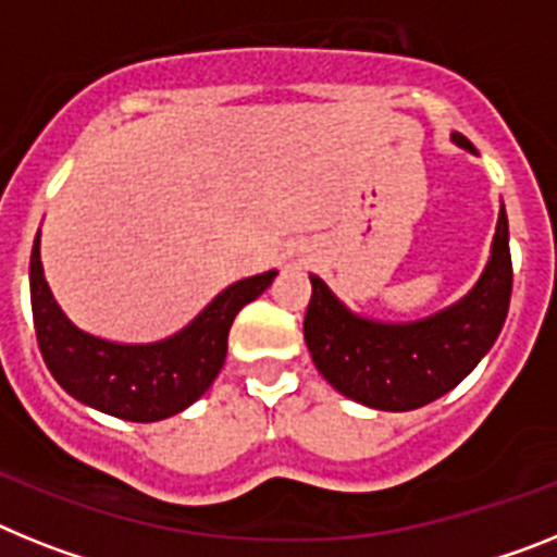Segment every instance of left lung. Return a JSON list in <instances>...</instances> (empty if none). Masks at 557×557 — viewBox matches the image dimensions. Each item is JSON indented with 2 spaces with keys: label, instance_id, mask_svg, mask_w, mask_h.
I'll list each match as a JSON object with an SVG mask.
<instances>
[{
  "label": "left lung",
  "instance_id": "obj_1",
  "mask_svg": "<svg viewBox=\"0 0 557 557\" xmlns=\"http://www.w3.org/2000/svg\"><path fill=\"white\" fill-rule=\"evenodd\" d=\"M451 139L473 151L462 134H451ZM311 288L302 333L327 384L384 412L420 409L466 379L505 325L512 292L505 207L480 283L457 306L434 317L384 325L347 311L319 277H311Z\"/></svg>",
  "mask_w": 557,
  "mask_h": 557
}]
</instances>
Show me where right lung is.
<instances>
[{
  "mask_svg": "<svg viewBox=\"0 0 557 557\" xmlns=\"http://www.w3.org/2000/svg\"><path fill=\"white\" fill-rule=\"evenodd\" d=\"M277 272L238 280L176 336L153 345H117L77 331L52 299L38 235L30 255V302L38 350L52 379L81 404L134 423H153L198 400L226 359V338L240 308L272 285Z\"/></svg>",
  "mask_w": 557,
  "mask_h": 557,
  "instance_id": "obj_1",
  "label": "right lung"
}]
</instances>
